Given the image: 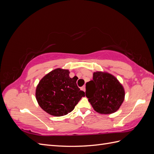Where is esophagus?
Listing matches in <instances>:
<instances>
[{"mask_svg":"<svg viewBox=\"0 0 154 154\" xmlns=\"http://www.w3.org/2000/svg\"><path fill=\"white\" fill-rule=\"evenodd\" d=\"M82 91H83L84 92H85V86L84 85V86H83L82 87Z\"/></svg>","mask_w":154,"mask_h":154,"instance_id":"obj_1","label":"esophagus"}]
</instances>
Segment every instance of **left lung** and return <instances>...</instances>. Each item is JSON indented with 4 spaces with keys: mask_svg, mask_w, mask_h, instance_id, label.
Here are the masks:
<instances>
[{
    "mask_svg": "<svg viewBox=\"0 0 154 154\" xmlns=\"http://www.w3.org/2000/svg\"><path fill=\"white\" fill-rule=\"evenodd\" d=\"M86 96L95 111L110 114L117 111L125 99V90L118 79L108 72L93 73L86 83Z\"/></svg>",
    "mask_w": 154,
    "mask_h": 154,
    "instance_id": "left-lung-1",
    "label": "left lung"
}]
</instances>
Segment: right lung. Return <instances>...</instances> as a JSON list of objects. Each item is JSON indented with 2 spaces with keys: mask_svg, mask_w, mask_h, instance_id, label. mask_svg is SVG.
<instances>
[{
  "mask_svg": "<svg viewBox=\"0 0 154 154\" xmlns=\"http://www.w3.org/2000/svg\"><path fill=\"white\" fill-rule=\"evenodd\" d=\"M69 72L67 69H56L43 77L36 87L38 103L50 115L58 117L67 114L85 96L76 79L69 77Z\"/></svg>",
  "mask_w": 154,
  "mask_h": 154,
  "instance_id": "right-lung-1",
  "label": "right lung"
}]
</instances>
